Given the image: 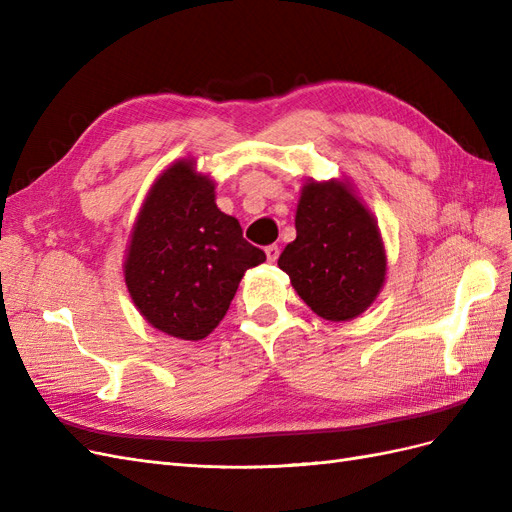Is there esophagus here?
<instances>
[{
    "label": "esophagus",
    "instance_id": "1",
    "mask_svg": "<svg viewBox=\"0 0 512 512\" xmlns=\"http://www.w3.org/2000/svg\"><path fill=\"white\" fill-rule=\"evenodd\" d=\"M265 254H267L269 262H275L277 256H280V247H277V245H267L265 247Z\"/></svg>",
    "mask_w": 512,
    "mask_h": 512
}]
</instances>
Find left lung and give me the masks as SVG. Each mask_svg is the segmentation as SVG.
Masks as SVG:
<instances>
[{"label": "left lung", "instance_id": "1", "mask_svg": "<svg viewBox=\"0 0 512 512\" xmlns=\"http://www.w3.org/2000/svg\"><path fill=\"white\" fill-rule=\"evenodd\" d=\"M294 228L297 239L277 260L292 288L324 320L361 316L384 286L386 254L374 215L352 185L309 179Z\"/></svg>", "mask_w": 512, "mask_h": 512}]
</instances>
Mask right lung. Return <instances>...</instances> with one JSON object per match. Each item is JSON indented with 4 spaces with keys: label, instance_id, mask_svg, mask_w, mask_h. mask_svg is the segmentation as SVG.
<instances>
[{
    "label": "right lung",
    "instance_id": "right-lung-1",
    "mask_svg": "<svg viewBox=\"0 0 512 512\" xmlns=\"http://www.w3.org/2000/svg\"><path fill=\"white\" fill-rule=\"evenodd\" d=\"M265 260L239 220L215 205V183L194 160H179L145 198L123 273L151 327L198 342L226 316L245 271Z\"/></svg>",
    "mask_w": 512,
    "mask_h": 512
}]
</instances>
